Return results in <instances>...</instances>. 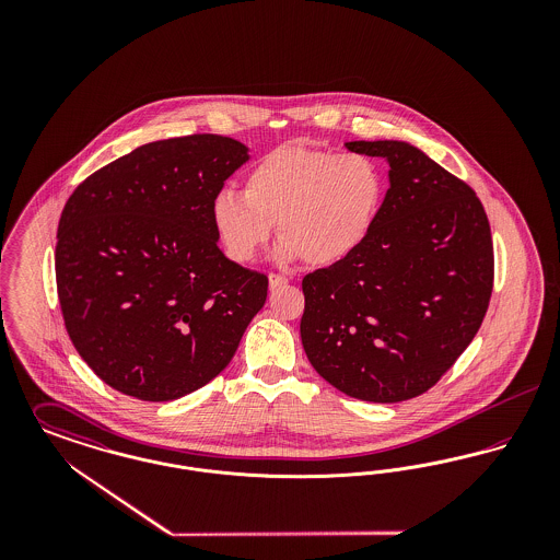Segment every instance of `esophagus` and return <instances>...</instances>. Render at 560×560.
Instances as JSON below:
<instances>
[{
	"mask_svg": "<svg viewBox=\"0 0 560 560\" xmlns=\"http://www.w3.org/2000/svg\"><path fill=\"white\" fill-rule=\"evenodd\" d=\"M288 281H290V279H288L285 275H281V272H270V275H268L270 290H279V288H283Z\"/></svg>",
	"mask_w": 560,
	"mask_h": 560,
	"instance_id": "1",
	"label": "esophagus"
}]
</instances>
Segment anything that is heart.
<instances>
[{
  "mask_svg": "<svg viewBox=\"0 0 560 560\" xmlns=\"http://www.w3.org/2000/svg\"><path fill=\"white\" fill-rule=\"evenodd\" d=\"M382 174L363 153L279 147L245 174V190L222 187L212 201L213 229L226 256L249 262L279 226L277 256L334 265L372 231Z\"/></svg>",
  "mask_w": 560,
  "mask_h": 560,
  "instance_id": "heart-1",
  "label": "heart"
}]
</instances>
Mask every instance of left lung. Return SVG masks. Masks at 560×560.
I'll use <instances>...</instances> for the list:
<instances>
[{"label": "left lung", "mask_w": 560, "mask_h": 560, "mask_svg": "<svg viewBox=\"0 0 560 560\" xmlns=\"http://www.w3.org/2000/svg\"><path fill=\"white\" fill-rule=\"evenodd\" d=\"M384 158L390 188L365 241L302 279V347L340 393L372 402L424 395L479 331L493 241L477 192L416 147L354 140Z\"/></svg>", "instance_id": "1"}]
</instances>
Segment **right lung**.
<instances>
[{"instance_id": "right-lung-1", "label": "right lung", "mask_w": 560, "mask_h": 560, "mask_svg": "<svg viewBox=\"0 0 560 560\" xmlns=\"http://www.w3.org/2000/svg\"><path fill=\"white\" fill-rule=\"evenodd\" d=\"M247 160L190 133L138 147L73 190L56 233V292L81 359L110 388L174 400L222 372L265 306L268 277L218 247L213 195Z\"/></svg>"}]
</instances>
